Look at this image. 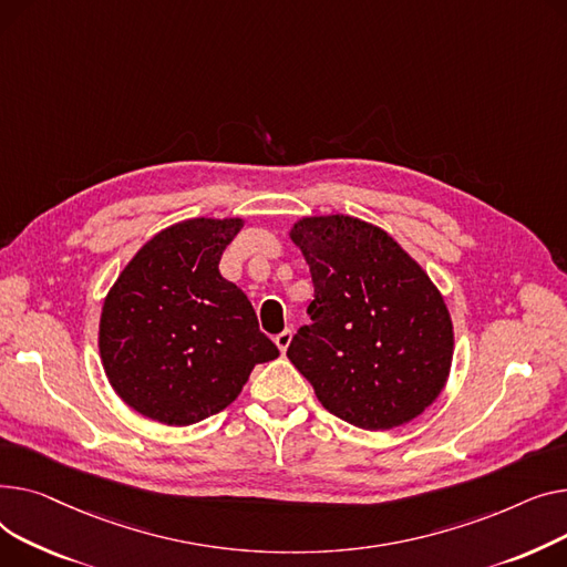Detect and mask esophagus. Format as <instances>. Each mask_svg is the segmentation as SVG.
Listing matches in <instances>:
<instances>
[{"label": "esophagus", "mask_w": 567, "mask_h": 567, "mask_svg": "<svg viewBox=\"0 0 567 567\" xmlns=\"http://www.w3.org/2000/svg\"><path fill=\"white\" fill-rule=\"evenodd\" d=\"M290 341H292V329H284L281 334H277V337H275V343H277V348H279L281 352H286V350H288Z\"/></svg>", "instance_id": "obj_1"}]
</instances>
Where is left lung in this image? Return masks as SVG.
Masks as SVG:
<instances>
[{"mask_svg":"<svg viewBox=\"0 0 567 567\" xmlns=\"http://www.w3.org/2000/svg\"><path fill=\"white\" fill-rule=\"evenodd\" d=\"M311 279V322L288 359L324 410L363 430L416 419L442 393L453 322L437 286L386 230L350 215L302 217L290 228Z\"/></svg>","mask_w":567,"mask_h":567,"instance_id":"1","label":"left lung"}]
</instances>
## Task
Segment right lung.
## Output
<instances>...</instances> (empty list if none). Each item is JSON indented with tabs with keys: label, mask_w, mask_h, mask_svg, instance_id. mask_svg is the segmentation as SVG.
<instances>
[{
	"label": "right lung",
	"mask_w": 567,
	"mask_h": 567,
	"mask_svg": "<svg viewBox=\"0 0 567 567\" xmlns=\"http://www.w3.org/2000/svg\"><path fill=\"white\" fill-rule=\"evenodd\" d=\"M240 217L159 230L105 297L97 346L121 401L164 425H192L236 401L256 363L279 357L247 295L219 275Z\"/></svg>",
	"instance_id": "1"
}]
</instances>
